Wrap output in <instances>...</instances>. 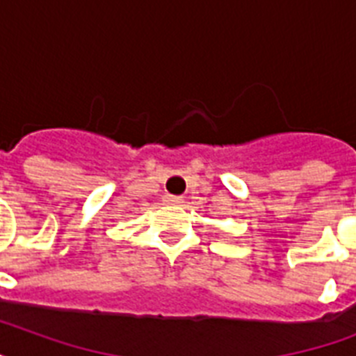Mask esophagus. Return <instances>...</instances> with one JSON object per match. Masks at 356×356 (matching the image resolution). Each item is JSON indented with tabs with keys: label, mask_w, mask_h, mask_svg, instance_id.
<instances>
[{
	"label": "esophagus",
	"mask_w": 356,
	"mask_h": 356,
	"mask_svg": "<svg viewBox=\"0 0 356 356\" xmlns=\"http://www.w3.org/2000/svg\"><path fill=\"white\" fill-rule=\"evenodd\" d=\"M162 201H164V203H166V205H181V203H183V197H179V195H164V197H162Z\"/></svg>",
	"instance_id": "34e87169"
}]
</instances>
